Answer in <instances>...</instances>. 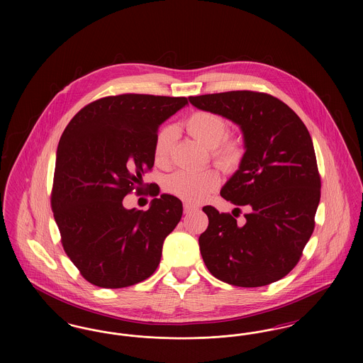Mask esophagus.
<instances>
[{
    "instance_id": "34e87169",
    "label": "esophagus",
    "mask_w": 363,
    "mask_h": 363,
    "mask_svg": "<svg viewBox=\"0 0 363 363\" xmlns=\"http://www.w3.org/2000/svg\"><path fill=\"white\" fill-rule=\"evenodd\" d=\"M196 211H197V208L190 206L188 203H185V204H184V212H185L186 215H189L191 212H196Z\"/></svg>"
}]
</instances>
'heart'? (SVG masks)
<instances>
[{"instance_id": "heart-1", "label": "heart", "mask_w": 363, "mask_h": 363, "mask_svg": "<svg viewBox=\"0 0 363 363\" xmlns=\"http://www.w3.org/2000/svg\"><path fill=\"white\" fill-rule=\"evenodd\" d=\"M185 126L189 135L212 148V155L222 166L233 167L238 164L242 156L241 143L237 138H225L227 123L223 117L211 111H196L188 117ZM174 136V126H166L157 133L154 147L157 164H164L169 160ZM219 185L220 175L215 169L201 172L179 170L164 179V189L189 204L201 203Z\"/></svg>"}]
</instances>
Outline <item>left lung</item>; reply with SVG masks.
<instances>
[{
  "mask_svg": "<svg viewBox=\"0 0 363 363\" xmlns=\"http://www.w3.org/2000/svg\"><path fill=\"white\" fill-rule=\"evenodd\" d=\"M189 102L238 125L245 148L220 190L227 201L247 207L245 223L203 208L209 223L199 243L208 271L240 287L277 281L296 265L314 230L321 181L309 130L287 104L262 92L208 94Z\"/></svg>",
  "mask_w": 363,
  "mask_h": 363,
  "instance_id": "8db88e82",
  "label": "left lung"
}]
</instances>
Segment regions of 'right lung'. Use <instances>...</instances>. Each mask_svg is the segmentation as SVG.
<instances>
[{
	"label": "right lung",
	"mask_w": 363,
	"mask_h": 363,
	"mask_svg": "<svg viewBox=\"0 0 363 363\" xmlns=\"http://www.w3.org/2000/svg\"><path fill=\"white\" fill-rule=\"evenodd\" d=\"M186 104L184 96H107L86 104L65 128L55 156L52 213L65 253L89 283L122 289L155 272L182 203L166 193L147 211L126 209L122 201L154 166L159 126Z\"/></svg>",
	"instance_id": "1"
}]
</instances>
